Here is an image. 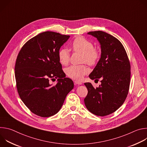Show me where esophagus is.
Segmentation results:
<instances>
[{
  "mask_svg": "<svg viewBox=\"0 0 147 147\" xmlns=\"http://www.w3.org/2000/svg\"><path fill=\"white\" fill-rule=\"evenodd\" d=\"M74 84H76V85H81L82 84V82L77 81V80H76V81H74Z\"/></svg>",
  "mask_w": 147,
  "mask_h": 147,
  "instance_id": "1",
  "label": "esophagus"
}]
</instances>
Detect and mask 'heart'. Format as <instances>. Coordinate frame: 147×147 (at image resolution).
<instances>
[{
  "label": "heart",
  "instance_id": "obj_1",
  "mask_svg": "<svg viewBox=\"0 0 147 147\" xmlns=\"http://www.w3.org/2000/svg\"><path fill=\"white\" fill-rule=\"evenodd\" d=\"M74 52L81 54V61L85 62L90 66L96 65L100 57V52L94 48L93 44L82 36L77 37L71 45ZM70 54L66 48H61L58 52L59 62L62 65H67L70 60ZM89 72L88 69L84 65H73L66 70V74L75 80H80Z\"/></svg>",
  "mask_w": 147,
  "mask_h": 147
}]
</instances>
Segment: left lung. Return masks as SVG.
I'll return each instance as SVG.
<instances>
[{
    "instance_id": "1",
    "label": "left lung",
    "mask_w": 147,
    "mask_h": 147,
    "mask_svg": "<svg viewBox=\"0 0 147 147\" xmlns=\"http://www.w3.org/2000/svg\"><path fill=\"white\" fill-rule=\"evenodd\" d=\"M88 34L97 38L101 48L100 58L89 77L95 81L100 79L101 84L94 88L91 83H84L88 90L84 103L90 112L105 116L117 110L127 96L130 63L124 47L117 38L101 31Z\"/></svg>"
}]
</instances>
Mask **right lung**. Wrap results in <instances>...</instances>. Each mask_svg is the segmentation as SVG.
<instances>
[{
  "label": "right lung",
  "instance_id": "add662e5",
  "mask_svg": "<svg viewBox=\"0 0 147 147\" xmlns=\"http://www.w3.org/2000/svg\"><path fill=\"white\" fill-rule=\"evenodd\" d=\"M69 37L52 31L42 32L28 40L18 54L14 70L18 95L31 112L39 116L56 114L74 88L58 58L60 47ZM55 78L57 83L53 85L50 80Z\"/></svg>",
  "mask_w": 147,
  "mask_h": 147
}]
</instances>
